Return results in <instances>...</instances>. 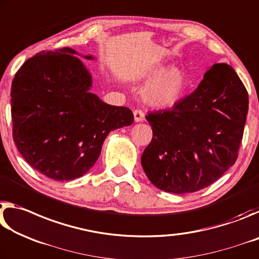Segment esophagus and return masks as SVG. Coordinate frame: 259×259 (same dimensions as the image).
<instances>
[{
    "mask_svg": "<svg viewBox=\"0 0 259 259\" xmlns=\"http://www.w3.org/2000/svg\"><path fill=\"white\" fill-rule=\"evenodd\" d=\"M134 120L137 122L145 120V112L142 110H134Z\"/></svg>",
    "mask_w": 259,
    "mask_h": 259,
    "instance_id": "esophagus-1",
    "label": "esophagus"
}]
</instances>
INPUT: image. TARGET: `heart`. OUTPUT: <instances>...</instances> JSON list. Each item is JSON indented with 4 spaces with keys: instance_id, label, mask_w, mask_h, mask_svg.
<instances>
[{
    "instance_id": "heart-1",
    "label": "heart",
    "mask_w": 259,
    "mask_h": 259,
    "mask_svg": "<svg viewBox=\"0 0 259 259\" xmlns=\"http://www.w3.org/2000/svg\"><path fill=\"white\" fill-rule=\"evenodd\" d=\"M148 83L143 91V100L155 108H167L177 103L186 84V75L179 69L156 66L143 75Z\"/></svg>"
}]
</instances>
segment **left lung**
Segmentation results:
<instances>
[{
    "label": "left lung",
    "instance_id": "1",
    "mask_svg": "<svg viewBox=\"0 0 259 259\" xmlns=\"http://www.w3.org/2000/svg\"><path fill=\"white\" fill-rule=\"evenodd\" d=\"M248 104L239 75L222 63L211 66L196 90L171 109L148 113L152 139L141 164L151 184L187 194L217 181L237 158Z\"/></svg>",
    "mask_w": 259,
    "mask_h": 259
}]
</instances>
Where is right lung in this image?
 Listing matches in <instances>:
<instances>
[{
    "instance_id": "right-lung-1",
    "label": "right lung",
    "mask_w": 259,
    "mask_h": 259,
    "mask_svg": "<svg viewBox=\"0 0 259 259\" xmlns=\"http://www.w3.org/2000/svg\"><path fill=\"white\" fill-rule=\"evenodd\" d=\"M74 54L69 47L36 54L11 86L16 146L34 169L58 181L87 173L107 135L134 120L128 108L104 103L90 92L92 75Z\"/></svg>"
}]
</instances>
